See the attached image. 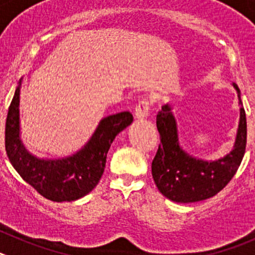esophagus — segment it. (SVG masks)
I'll return each mask as SVG.
<instances>
[{"label":"esophagus","mask_w":255,"mask_h":255,"mask_svg":"<svg viewBox=\"0 0 255 255\" xmlns=\"http://www.w3.org/2000/svg\"><path fill=\"white\" fill-rule=\"evenodd\" d=\"M150 106H152V102H150L148 98H143L138 102L136 107H135V117L136 119H144L147 117L148 114H149Z\"/></svg>","instance_id":"1"}]
</instances>
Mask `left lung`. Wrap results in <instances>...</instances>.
Returning a JSON list of instances; mask_svg holds the SVG:
<instances>
[{"mask_svg":"<svg viewBox=\"0 0 255 255\" xmlns=\"http://www.w3.org/2000/svg\"><path fill=\"white\" fill-rule=\"evenodd\" d=\"M234 87L240 93L235 83ZM157 129L161 144L152 162V176L162 194L177 203L199 202L220 193L231 181L244 157L247 147L244 108H240L235 148L215 162L195 159L182 152L177 141L176 121L168 106H163L157 115Z\"/></svg>","mask_w":255,"mask_h":255,"instance_id":"1","label":"left lung"}]
</instances>
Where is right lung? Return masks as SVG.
Here are the masks:
<instances>
[{
  "instance_id": "add662e5",
  "label": "right lung",
  "mask_w": 255,
  "mask_h": 255,
  "mask_svg": "<svg viewBox=\"0 0 255 255\" xmlns=\"http://www.w3.org/2000/svg\"><path fill=\"white\" fill-rule=\"evenodd\" d=\"M19 91L20 85L8 107L4 128V147L13 168L24 181L52 202H71L87 195L100 182L111 143L132 123V115L120 112L103 119L89 143L73 157L38 159L26 152L19 138Z\"/></svg>"
}]
</instances>
